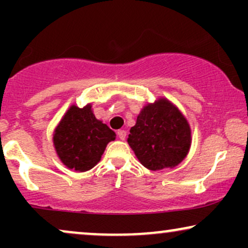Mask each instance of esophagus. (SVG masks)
<instances>
[{
	"mask_svg": "<svg viewBox=\"0 0 248 248\" xmlns=\"http://www.w3.org/2000/svg\"><path fill=\"white\" fill-rule=\"evenodd\" d=\"M119 136H120V139H122V140H124V139L126 138V132H124V130H120V132H119Z\"/></svg>",
	"mask_w": 248,
	"mask_h": 248,
	"instance_id": "obj_1",
	"label": "esophagus"
}]
</instances>
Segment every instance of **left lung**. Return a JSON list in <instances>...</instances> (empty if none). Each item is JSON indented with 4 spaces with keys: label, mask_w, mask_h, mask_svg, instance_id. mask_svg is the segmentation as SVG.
Wrapping results in <instances>:
<instances>
[{
    "label": "left lung",
    "mask_w": 248,
    "mask_h": 248,
    "mask_svg": "<svg viewBox=\"0 0 248 248\" xmlns=\"http://www.w3.org/2000/svg\"><path fill=\"white\" fill-rule=\"evenodd\" d=\"M115 133L93 114L92 106H72L53 135L56 152L62 163L77 171H87L100 161Z\"/></svg>",
    "instance_id": "8db88e82"
}]
</instances>
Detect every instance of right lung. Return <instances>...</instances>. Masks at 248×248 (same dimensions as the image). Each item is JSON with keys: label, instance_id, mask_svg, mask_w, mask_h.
I'll list each match as a JSON object with an SVG mask.
<instances>
[{"label": "right lung", "instance_id": "1", "mask_svg": "<svg viewBox=\"0 0 248 248\" xmlns=\"http://www.w3.org/2000/svg\"><path fill=\"white\" fill-rule=\"evenodd\" d=\"M128 143L136 157L150 170L175 167L189 152L191 130L181 112L166 99L141 110L130 128Z\"/></svg>", "mask_w": 248, "mask_h": 248}]
</instances>
